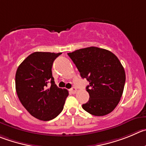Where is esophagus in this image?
Masks as SVG:
<instances>
[{"label":"esophagus","mask_w":146,"mask_h":146,"mask_svg":"<svg viewBox=\"0 0 146 146\" xmlns=\"http://www.w3.org/2000/svg\"><path fill=\"white\" fill-rule=\"evenodd\" d=\"M70 92H71L73 94H76V92H77V88H76V87H73V88H70Z\"/></svg>","instance_id":"esophagus-1"}]
</instances>
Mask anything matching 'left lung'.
<instances>
[{"label": "left lung", "mask_w": 146, "mask_h": 146, "mask_svg": "<svg viewBox=\"0 0 146 146\" xmlns=\"http://www.w3.org/2000/svg\"><path fill=\"white\" fill-rule=\"evenodd\" d=\"M83 78L89 85V100L83 109L94 116H104L117 107L123 93L125 72L117 57L111 52L96 47L68 53Z\"/></svg>", "instance_id": "1"}]
</instances>
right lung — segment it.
I'll return each mask as SVG.
<instances>
[{"instance_id": "1", "label": "right lung", "mask_w": 146, "mask_h": 146, "mask_svg": "<svg viewBox=\"0 0 146 146\" xmlns=\"http://www.w3.org/2000/svg\"><path fill=\"white\" fill-rule=\"evenodd\" d=\"M62 53L35 52L29 54L18 67L16 91L24 108L32 116L49 121L63 110L68 96L66 89L54 84L52 73L53 62ZM51 86L48 87V83Z\"/></svg>"}]
</instances>
